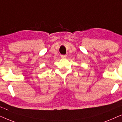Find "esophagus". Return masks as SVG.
<instances>
[{"label": "esophagus", "instance_id": "1", "mask_svg": "<svg viewBox=\"0 0 122 122\" xmlns=\"http://www.w3.org/2000/svg\"><path fill=\"white\" fill-rule=\"evenodd\" d=\"M66 56H66V55H61V58H66Z\"/></svg>", "mask_w": 122, "mask_h": 122}]
</instances>
